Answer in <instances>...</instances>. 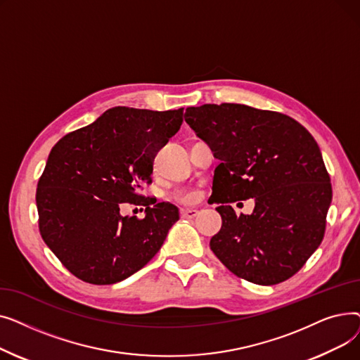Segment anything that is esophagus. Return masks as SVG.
Here are the masks:
<instances>
[{
	"mask_svg": "<svg viewBox=\"0 0 360 360\" xmlns=\"http://www.w3.org/2000/svg\"><path fill=\"white\" fill-rule=\"evenodd\" d=\"M198 214V210L195 209H184L181 210V217L182 219H194Z\"/></svg>",
	"mask_w": 360,
	"mask_h": 360,
	"instance_id": "34e87169",
	"label": "esophagus"
}]
</instances>
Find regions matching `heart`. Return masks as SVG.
Instances as JSON below:
<instances>
[{
  "mask_svg": "<svg viewBox=\"0 0 360 360\" xmlns=\"http://www.w3.org/2000/svg\"><path fill=\"white\" fill-rule=\"evenodd\" d=\"M193 198H194L193 193H179V194H176V200H179V201H191Z\"/></svg>",
  "mask_w": 360,
  "mask_h": 360,
  "instance_id": "1",
  "label": "heart"
}]
</instances>
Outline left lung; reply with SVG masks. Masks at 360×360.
I'll return each mask as SVG.
<instances>
[{
    "label": "left lung",
    "instance_id": "left-lung-1",
    "mask_svg": "<svg viewBox=\"0 0 360 360\" xmlns=\"http://www.w3.org/2000/svg\"><path fill=\"white\" fill-rule=\"evenodd\" d=\"M185 121L220 160L212 202L221 229L210 248L233 274L262 286L296 274L323 242L333 190L309 131L285 113L239 103L191 106ZM254 198L252 215L230 205Z\"/></svg>",
    "mask_w": 360,
    "mask_h": 360
}]
</instances>
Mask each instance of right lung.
Here are the masks:
<instances>
[{
  "label": "right lung",
  "mask_w": 360,
  "mask_h": 360,
  "mask_svg": "<svg viewBox=\"0 0 360 360\" xmlns=\"http://www.w3.org/2000/svg\"><path fill=\"white\" fill-rule=\"evenodd\" d=\"M184 108L117 106L56 143L37 182L39 231L77 278L113 285L137 273L179 219L178 207L140 194L151 184L156 151L175 136ZM122 202L144 205V219L119 214Z\"/></svg>",
  "instance_id": "obj_1"
}]
</instances>
